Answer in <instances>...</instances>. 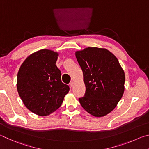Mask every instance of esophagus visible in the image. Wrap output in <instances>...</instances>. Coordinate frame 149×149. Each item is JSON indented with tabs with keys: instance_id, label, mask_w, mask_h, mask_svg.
Listing matches in <instances>:
<instances>
[{
	"instance_id": "esophagus-1",
	"label": "esophagus",
	"mask_w": 149,
	"mask_h": 149,
	"mask_svg": "<svg viewBox=\"0 0 149 149\" xmlns=\"http://www.w3.org/2000/svg\"><path fill=\"white\" fill-rule=\"evenodd\" d=\"M74 83L73 82V81H72V82H70V86L71 87H74Z\"/></svg>"
}]
</instances>
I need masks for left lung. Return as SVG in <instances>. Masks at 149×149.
<instances>
[{"instance_id": "left-lung-1", "label": "left lung", "mask_w": 149, "mask_h": 149, "mask_svg": "<svg viewBox=\"0 0 149 149\" xmlns=\"http://www.w3.org/2000/svg\"><path fill=\"white\" fill-rule=\"evenodd\" d=\"M84 74V97L81 107L95 117H102L114 109L124 92L125 73L119 61L109 50L87 47L75 52Z\"/></svg>"}]
</instances>
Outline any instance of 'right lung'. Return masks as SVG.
<instances>
[{
    "label": "right lung",
    "mask_w": 149,
    "mask_h": 149,
    "mask_svg": "<svg viewBox=\"0 0 149 149\" xmlns=\"http://www.w3.org/2000/svg\"><path fill=\"white\" fill-rule=\"evenodd\" d=\"M58 53L48 49L37 51L27 58L17 73V89L27 108L45 116L56 111L69 92L61 81L56 65Z\"/></svg>",
    "instance_id": "add662e5"
}]
</instances>
